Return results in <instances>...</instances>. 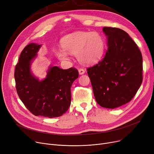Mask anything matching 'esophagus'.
<instances>
[{"label": "esophagus", "instance_id": "34e87169", "mask_svg": "<svg viewBox=\"0 0 154 154\" xmlns=\"http://www.w3.org/2000/svg\"><path fill=\"white\" fill-rule=\"evenodd\" d=\"M78 71H79V74L80 75H82L85 74V70L84 69H82V68L79 69Z\"/></svg>", "mask_w": 154, "mask_h": 154}]
</instances>
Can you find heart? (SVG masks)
<instances>
[{
  "mask_svg": "<svg viewBox=\"0 0 154 154\" xmlns=\"http://www.w3.org/2000/svg\"><path fill=\"white\" fill-rule=\"evenodd\" d=\"M63 48L54 50L56 57L62 61L69 59V54L76 56L85 65L96 64L103 56L105 42L97 32L78 31L68 34L61 41Z\"/></svg>",
  "mask_w": 154,
  "mask_h": 154,
  "instance_id": "1",
  "label": "heart"
}]
</instances>
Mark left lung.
Here are the masks:
<instances>
[{
  "label": "left lung",
  "instance_id": "obj_1",
  "mask_svg": "<svg viewBox=\"0 0 154 154\" xmlns=\"http://www.w3.org/2000/svg\"><path fill=\"white\" fill-rule=\"evenodd\" d=\"M107 50L101 61L88 68L96 101L114 109L129 102L142 82V56L129 34L105 26Z\"/></svg>",
  "mask_w": 154,
  "mask_h": 154
}]
</instances>
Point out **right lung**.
<instances>
[{"mask_svg":"<svg viewBox=\"0 0 154 154\" xmlns=\"http://www.w3.org/2000/svg\"><path fill=\"white\" fill-rule=\"evenodd\" d=\"M42 45L31 43L22 50L15 69L18 95L25 107L36 116L49 118L61 116L71 104V86L78 78L74 68L62 69L50 65L43 79L40 80L31 71Z\"/></svg>","mask_w":154,"mask_h":154,"instance_id":"add662e5","label":"right lung"}]
</instances>
